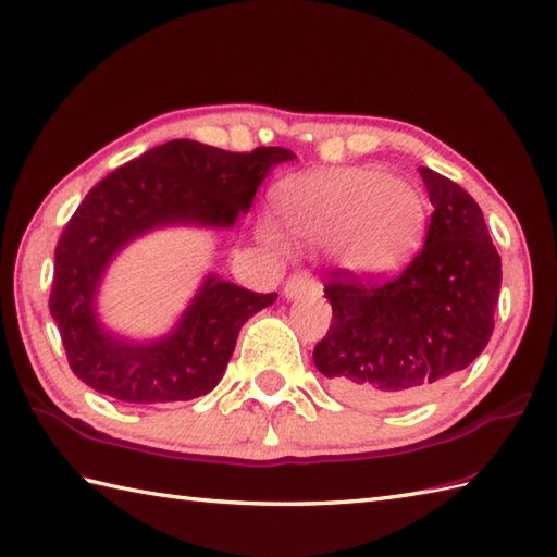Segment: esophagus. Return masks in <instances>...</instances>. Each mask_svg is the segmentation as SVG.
I'll use <instances>...</instances> for the list:
<instances>
[{"mask_svg": "<svg viewBox=\"0 0 557 557\" xmlns=\"http://www.w3.org/2000/svg\"><path fill=\"white\" fill-rule=\"evenodd\" d=\"M321 292V282H315L309 272H294L285 282V297L299 299L304 294H318Z\"/></svg>", "mask_w": 557, "mask_h": 557, "instance_id": "34e87169", "label": "esophagus"}]
</instances>
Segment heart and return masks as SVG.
<instances>
[{
  "mask_svg": "<svg viewBox=\"0 0 557 557\" xmlns=\"http://www.w3.org/2000/svg\"><path fill=\"white\" fill-rule=\"evenodd\" d=\"M280 215L304 242H333L345 268L387 272L419 246L425 203L405 180L371 168H335L294 176L277 194Z\"/></svg>",
  "mask_w": 557,
  "mask_h": 557,
  "instance_id": "1",
  "label": "heart"
}]
</instances>
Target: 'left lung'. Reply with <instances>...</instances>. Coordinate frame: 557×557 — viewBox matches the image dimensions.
Here are the masks:
<instances>
[{
    "label": "left lung",
    "mask_w": 557,
    "mask_h": 557,
    "mask_svg": "<svg viewBox=\"0 0 557 557\" xmlns=\"http://www.w3.org/2000/svg\"><path fill=\"white\" fill-rule=\"evenodd\" d=\"M433 215L421 251L397 275L330 272L333 321L313 363L349 405L431 395L467 369L493 335L500 256L479 203L447 176L421 168Z\"/></svg>",
    "instance_id": "8db88e82"
}]
</instances>
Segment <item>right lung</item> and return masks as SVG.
Instances as JSON below:
<instances>
[{"mask_svg": "<svg viewBox=\"0 0 557 557\" xmlns=\"http://www.w3.org/2000/svg\"><path fill=\"white\" fill-rule=\"evenodd\" d=\"M292 158L285 148L230 152L180 138L90 188L57 242L50 292V313L76 377L128 405L196 399L220 383L242 325L275 301V292L208 277L170 337L134 345L100 327L92 309L98 282L110 258L150 230L188 222L232 227L265 174Z\"/></svg>", "mask_w": 557, "mask_h": 557, "instance_id": "1", "label": "right lung"}]
</instances>
